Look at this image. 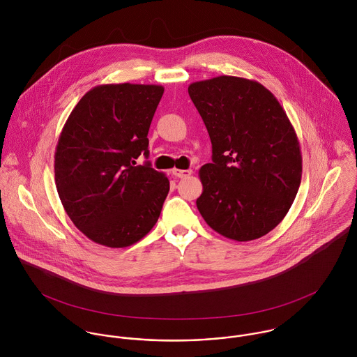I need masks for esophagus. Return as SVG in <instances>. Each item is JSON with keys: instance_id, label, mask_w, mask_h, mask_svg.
I'll return each mask as SVG.
<instances>
[{"instance_id": "34e87169", "label": "esophagus", "mask_w": 357, "mask_h": 357, "mask_svg": "<svg viewBox=\"0 0 357 357\" xmlns=\"http://www.w3.org/2000/svg\"><path fill=\"white\" fill-rule=\"evenodd\" d=\"M172 173H173V176L174 177H178V178H184V177H188V176H191L192 174V170H181V169H173L172 170Z\"/></svg>"}]
</instances>
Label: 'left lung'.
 I'll use <instances>...</instances> for the list:
<instances>
[{"label": "left lung", "instance_id": "obj_1", "mask_svg": "<svg viewBox=\"0 0 357 357\" xmlns=\"http://www.w3.org/2000/svg\"><path fill=\"white\" fill-rule=\"evenodd\" d=\"M188 93L213 153L199 170V213L228 239L266 235L284 218L301 184L303 156L286 111L265 86L241 77L192 82Z\"/></svg>", "mask_w": 357, "mask_h": 357}]
</instances>
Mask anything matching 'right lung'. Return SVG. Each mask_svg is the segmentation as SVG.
I'll return each mask as SVG.
<instances>
[{
  "mask_svg": "<svg viewBox=\"0 0 357 357\" xmlns=\"http://www.w3.org/2000/svg\"><path fill=\"white\" fill-rule=\"evenodd\" d=\"M160 85L107 84L86 92L67 118L54 153V183L74 225L107 248H128L156 224L167 177L150 162L149 130Z\"/></svg>",
  "mask_w": 357,
  "mask_h": 357,
  "instance_id": "1",
  "label": "right lung"
}]
</instances>
